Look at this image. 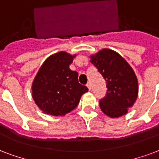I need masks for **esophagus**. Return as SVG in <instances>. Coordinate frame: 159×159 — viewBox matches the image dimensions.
<instances>
[{
    "mask_svg": "<svg viewBox=\"0 0 159 159\" xmlns=\"http://www.w3.org/2000/svg\"><path fill=\"white\" fill-rule=\"evenodd\" d=\"M86 85H87V87H88L89 89L90 90V89H91V87H92V85H91V83H90V82H88V83H87V84H86Z\"/></svg>",
    "mask_w": 159,
    "mask_h": 159,
    "instance_id": "1",
    "label": "esophagus"
}]
</instances>
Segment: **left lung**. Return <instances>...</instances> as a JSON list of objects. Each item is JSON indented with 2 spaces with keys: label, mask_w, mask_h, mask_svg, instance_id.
<instances>
[{
  "label": "left lung",
  "mask_w": 159,
  "mask_h": 159,
  "mask_svg": "<svg viewBox=\"0 0 159 159\" xmlns=\"http://www.w3.org/2000/svg\"><path fill=\"white\" fill-rule=\"evenodd\" d=\"M91 63L104 77L105 96L99 100L104 114L118 118L127 114L138 97V80L131 66L114 50L104 49L91 56Z\"/></svg>",
  "instance_id": "left-lung-1"
}]
</instances>
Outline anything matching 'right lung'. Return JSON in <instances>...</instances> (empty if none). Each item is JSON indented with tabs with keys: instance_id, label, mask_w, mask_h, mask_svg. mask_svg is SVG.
Wrapping results in <instances>:
<instances>
[{
	"instance_id": "right-lung-1",
	"label": "right lung",
	"mask_w": 159,
	"mask_h": 159,
	"mask_svg": "<svg viewBox=\"0 0 159 159\" xmlns=\"http://www.w3.org/2000/svg\"><path fill=\"white\" fill-rule=\"evenodd\" d=\"M60 51L46 59L32 84V97L44 113L64 116L77 107L89 90L78 81V73L70 69L74 57Z\"/></svg>"
}]
</instances>
